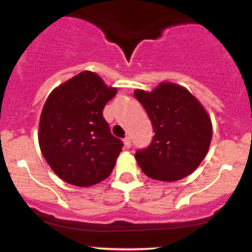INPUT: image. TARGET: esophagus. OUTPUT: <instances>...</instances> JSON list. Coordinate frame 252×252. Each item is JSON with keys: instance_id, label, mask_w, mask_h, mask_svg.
<instances>
[{"instance_id": "esophagus-1", "label": "esophagus", "mask_w": 252, "mask_h": 252, "mask_svg": "<svg viewBox=\"0 0 252 252\" xmlns=\"http://www.w3.org/2000/svg\"><path fill=\"white\" fill-rule=\"evenodd\" d=\"M124 146H126V148H130V147H131V140H130V136H126V137L124 138Z\"/></svg>"}]
</instances>
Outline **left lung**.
<instances>
[{"instance_id": "obj_1", "label": "left lung", "mask_w": 252, "mask_h": 252, "mask_svg": "<svg viewBox=\"0 0 252 252\" xmlns=\"http://www.w3.org/2000/svg\"><path fill=\"white\" fill-rule=\"evenodd\" d=\"M154 128L148 148L137 150L142 172L158 181H178L192 174L209 152L212 122L206 110L184 86L162 82L153 91L135 90Z\"/></svg>"}]
</instances>
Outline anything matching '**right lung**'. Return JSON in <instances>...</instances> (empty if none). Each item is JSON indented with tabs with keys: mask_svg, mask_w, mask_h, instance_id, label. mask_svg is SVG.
<instances>
[{
	"mask_svg": "<svg viewBox=\"0 0 252 252\" xmlns=\"http://www.w3.org/2000/svg\"><path fill=\"white\" fill-rule=\"evenodd\" d=\"M117 94L97 73L84 71L51 92L39 123V146L56 174L67 184L89 187L111 174L122 152L103 117Z\"/></svg>",
	"mask_w": 252,
	"mask_h": 252,
	"instance_id": "1",
	"label": "right lung"
}]
</instances>
